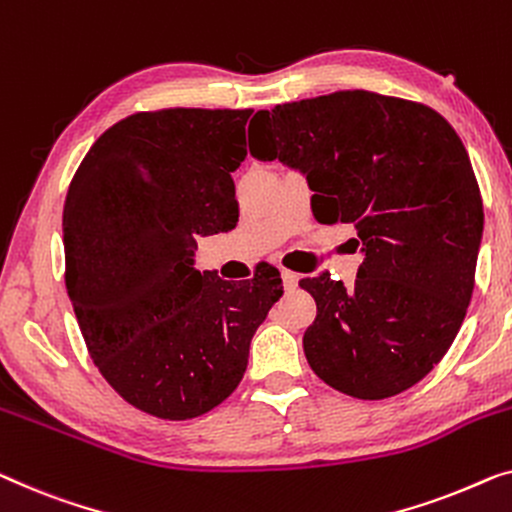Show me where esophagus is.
<instances>
[{"instance_id":"34e87169","label":"esophagus","mask_w":512,"mask_h":512,"mask_svg":"<svg viewBox=\"0 0 512 512\" xmlns=\"http://www.w3.org/2000/svg\"><path fill=\"white\" fill-rule=\"evenodd\" d=\"M281 279H284V286L288 288V291H291V288L298 286L300 274L293 272V270H281Z\"/></svg>"}]
</instances>
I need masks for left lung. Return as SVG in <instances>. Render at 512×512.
Returning a JSON list of instances; mask_svg holds the SVG:
<instances>
[{
	"label": "left lung",
	"instance_id": "8db88e82",
	"mask_svg": "<svg viewBox=\"0 0 512 512\" xmlns=\"http://www.w3.org/2000/svg\"><path fill=\"white\" fill-rule=\"evenodd\" d=\"M249 152L307 177L321 224L362 242L355 284L300 279L316 300L302 346L318 379L385 399L425 379L457 337L476 284L483 198L455 129L429 106L346 90L258 110Z\"/></svg>",
	"mask_w": 512,
	"mask_h": 512
}]
</instances>
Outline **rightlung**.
Returning <instances> with one entry per match:
<instances>
[{
    "mask_svg": "<svg viewBox=\"0 0 512 512\" xmlns=\"http://www.w3.org/2000/svg\"><path fill=\"white\" fill-rule=\"evenodd\" d=\"M254 110L166 108L113 124L64 203L66 291L87 351L131 406L189 420L242 381L249 344L281 298L279 270L224 281L194 268L196 238L231 231V173Z\"/></svg>",
    "mask_w": 512,
    "mask_h": 512,
    "instance_id": "1",
    "label": "right lung"
}]
</instances>
